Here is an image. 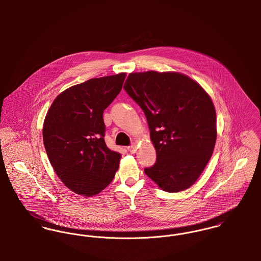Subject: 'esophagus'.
<instances>
[{
	"label": "esophagus",
	"instance_id": "1",
	"mask_svg": "<svg viewBox=\"0 0 261 261\" xmlns=\"http://www.w3.org/2000/svg\"><path fill=\"white\" fill-rule=\"evenodd\" d=\"M127 149H128V151H130L132 153H135V152L137 151V145H136V144H134V145H132V146H129V147H127Z\"/></svg>",
	"mask_w": 261,
	"mask_h": 261
}]
</instances>
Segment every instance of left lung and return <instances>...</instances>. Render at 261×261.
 Returning <instances> with one entry per match:
<instances>
[{"label":"left lung","instance_id":"8db88e82","mask_svg":"<svg viewBox=\"0 0 261 261\" xmlns=\"http://www.w3.org/2000/svg\"><path fill=\"white\" fill-rule=\"evenodd\" d=\"M123 88L145 112L156 162L145 173L166 192H180L200 177L213 153L216 111L203 87L179 72H135Z\"/></svg>","mask_w":261,"mask_h":261}]
</instances>
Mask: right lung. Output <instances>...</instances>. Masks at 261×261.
Segmentation results:
<instances>
[{"mask_svg":"<svg viewBox=\"0 0 261 261\" xmlns=\"http://www.w3.org/2000/svg\"><path fill=\"white\" fill-rule=\"evenodd\" d=\"M125 73L91 78L61 92L44 119L43 142L61 182L92 197L111 184L120 153L105 142L102 114L121 90Z\"/></svg>","mask_w":261,"mask_h":261,"instance_id":"add662e5","label":"right lung"}]
</instances>
